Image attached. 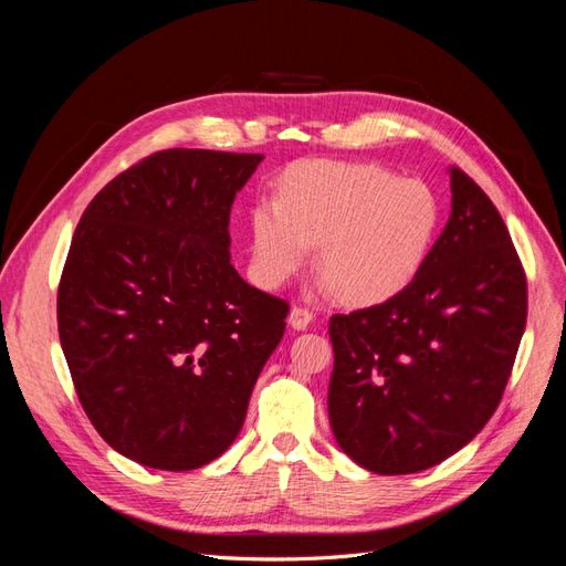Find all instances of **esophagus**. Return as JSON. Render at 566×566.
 <instances>
[{"mask_svg":"<svg viewBox=\"0 0 566 566\" xmlns=\"http://www.w3.org/2000/svg\"><path fill=\"white\" fill-rule=\"evenodd\" d=\"M314 321V314L310 310H304V306H293L287 314V325L293 331H306V325Z\"/></svg>","mask_w":566,"mask_h":566,"instance_id":"obj_1","label":"esophagus"}]
</instances>
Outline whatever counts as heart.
Returning a JSON list of instances; mask_svg holds the SVG:
<instances>
[{"label":"heart","mask_w":566,"mask_h":566,"mask_svg":"<svg viewBox=\"0 0 566 566\" xmlns=\"http://www.w3.org/2000/svg\"><path fill=\"white\" fill-rule=\"evenodd\" d=\"M441 221L434 191L366 163H304L283 179L281 200L252 210V273L279 287L318 245L323 290L378 304L416 279Z\"/></svg>","instance_id":"heart-1"}]
</instances>
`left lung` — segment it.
<instances>
[{"instance_id":"1","label":"left lung","mask_w":566,"mask_h":566,"mask_svg":"<svg viewBox=\"0 0 566 566\" xmlns=\"http://www.w3.org/2000/svg\"><path fill=\"white\" fill-rule=\"evenodd\" d=\"M451 217L399 295L331 318L333 434L356 465H439L499 408L526 325V279L489 196L449 167Z\"/></svg>"}]
</instances>
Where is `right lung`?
I'll return each instance as SVG.
<instances>
[{
    "label": "right lung",
    "mask_w": 566,
    "mask_h": 566,
    "mask_svg": "<svg viewBox=\"0 0 566 566\" xmlns=\"http://www.w3.org/2000/svg\"><path fill=\"white\" fill-rule=\"evenodd\" d=\"M260 153L169 148L84 210L59 285V337L84 413L153 470L208 465L235 441L285 333L287 302L231 264L229 214Z\"/></svg>",
    "instance_id": "1"
}]
</instances>
